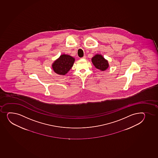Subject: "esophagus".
<instances>
[{"instance_id": "obj_1", "label": "esophagus", "mask_w": 158, "mask_h": 158, "mask_svg": "<svg viewBox=\"0 0 158 158\" xmlns=\"http://www.w3.org/2000/svg\"><path fill=\"white\" fill-rule=\"evenodd\" d=\"M86 56H83V57H82V58H81V59H86Z\"/></svg>"}]
</instances>
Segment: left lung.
Listing matches in <instances>:
<instances>
[{"instance_id":"left-lung-1","label":"left lung","mask_w":158,"mask_h":158,"mask_svg":"<svg viewBox=\"0 0 158 158\" xmlns=\"http://www.w3.org/2000/svg\"><path fill=\"white\" fill-rule=\"evenodd\" d=\"M91 62L97 69L104 71L109 67L108 60H106L102 55L96 54L91 58Z\"/></svg>"}]
</instances>
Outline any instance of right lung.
<instances>
[{"label": "right lung", "mask_w": 158, "mask_h": 158, "mask_svg": "<svg viewBox=\"0 0 158 158\" xmlns=\"http://www.w3.org/2000/svg\"><path fill=\"white\" fill-rule=\"evenodd\" d=\"M75 58L70 55L62 54L52 64L53 71L59 75H64L73 67Z\"/></svg>", "instance_id": "obj_1"}]
</instances>
